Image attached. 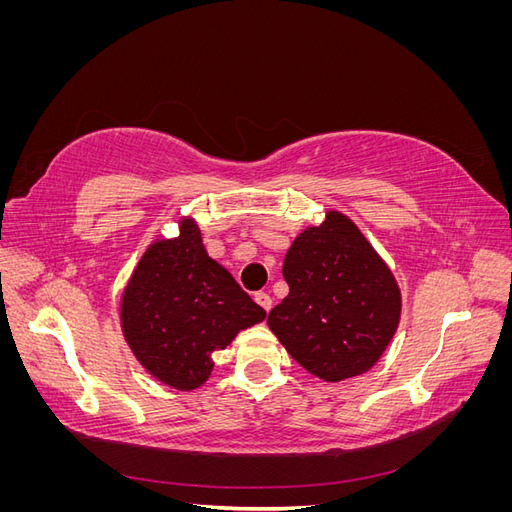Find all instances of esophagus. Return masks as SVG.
<instances>
[{"label":"esophagus","mask_w":512,"mask_h":512,"mask_svg":"<svg viewBox=\"0 0 512 512\" xmlns=\"http://www.w3.org/2000/svg\"><path fill=\"white\" fill-rule=\"evenodd\" d=\"M256 303L262 307V309H265V312H269V309L273 307V299L269 297V294L267 292H256Z\"/></svg>","instance_id":"obj_1"}]
</instances>
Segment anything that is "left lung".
<instances>
[{
  "label": "left lung",
  "instance_id": "obj_1",
  "mask_svg": "<svg viewBox=\"0 0 512 512\" xmlns=\"http://www.w3.org/2000/svg\"><path fill=\"white\" fill-rule=\"evenodd\" d=\"M288 297L267 324L288 354L320 380L374 367L393 339L401 292L391 269L344 213L305 228L284 258Z\"/></svg>",
  "mask_w": 512,
  "mask_h": 512
}]
</instances>
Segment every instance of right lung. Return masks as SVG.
<instances>
[{
	"instance_id": "right-lung-1",
	"label": "right lung",
	"mask_w": 512,
	"mask_h": 512,
	"mask_svg": "<svg viewBox=\"0 0 512 512\" xmlns=\"http://www.w3.org/2000/svg\"><path fill=\"white\" fill-rule=\"evenodd\" d=\"M265 316L235 277L209 258L190 218L181 220L179 237L149 245L121 297L123 337L138 363L177 391L205 384L213 352Z\"/></svg>"
}]
</instances>
